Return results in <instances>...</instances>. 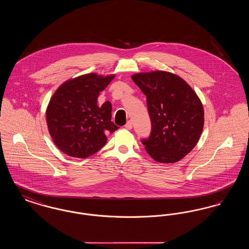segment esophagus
Wrapping results in <instances>:
<instances>
[{
  "instance_id": "34e87169",
  "label": "esophagus",
  "mask_w": 249,
  "mask_h": 249,
  "mask_svg": "<svg viewBox=\"0 0 249 249\" xmlns=\"http://www.w3.org/2000/svg\"><path fill=\"white\" fill-rule=\"evenodd\" d=\"M125 128H126L127 130H131V129H132V122H131L130 120H129V121L126 123Z\"/></svg>"
}]
</instances>
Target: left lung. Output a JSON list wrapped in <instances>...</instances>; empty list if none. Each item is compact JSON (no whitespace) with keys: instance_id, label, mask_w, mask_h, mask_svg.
Here are the masks:
<instances>
[{"instance_id":"obj_1","label":"left lung","mask_w":249,"mask_h":249,"mask_svg":"<svg viewBox=\"0 0 249 249\" xmlns=\"http://www.w3.org/2000/svg\"><path fill=\"white\" fill-rule=\"evenodd\" d=\"M146 96L151 132L142 139L146 152L158 162L174 163L190 153L204 123L201 100L180 76L155 71L131 75Z\"/></svg>"}]
</instances>
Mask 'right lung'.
Wrapping results in <instances>:
<instances>
[{
	"instance_id": "add662e5",
	"label": "right lung",
	"mask_w": 249,
	"mask_h": 249,
	"mask_svg": "<svg viewBox=\"0 0 249 249\" xmlns=\"http://www.w3.org/2000/svg\"><path fill=\"white\" fill-rule=\"evenodd\" d=\"M115 77L88 73L60 85L47 108L49 134L60 151L85 159L107 143V133L119 127L111 121L112 105L98 107L101 91Z\"/></svg>"
}]
</instances>
